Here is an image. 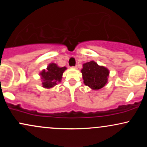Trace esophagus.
I'll return each mask as SVG.
<instances>
[{
  "instance_id": "esophagus-1",
  "label": "esophagus",
  "mask_w": 147,
  "mask_h": 147,
  "mask_svg": "<svg viewBox=\"0 0 147 147\" xmlns=\"http://www.w3.org/2000/svg\"><path fill=\"white\" fill-rule=\"evenodd\" d=\"M71 68H75V69H77V66H72Z\"/></svg>"
}]
</instances>
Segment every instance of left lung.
<instances>
[{
  "mask_svg": "<svg viewBox=\"0 0 147 147\" xmlns=\"http://www.w3.org/2000/svg\"><path fill=\"white\" fill-rule=\"evenodd\" d=\"M81 71L84 83L93 90H99L107 83L109 70L104 66H99L93 61L84 63Z\"/></svg>",
  "mask_w": 147,
  "mask_h": 147,
  "instance_id": "8db88e82",
  "label": "left lung"
}]
</instances>
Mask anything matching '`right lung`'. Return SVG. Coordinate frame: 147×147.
<instances>
[{
    "instance_id": "add662e5",
    "label": "right lung",
    "mask_w": 147,
    "mask_h": 147,
    "mask_svg": "<svg viewBox=\"0 0 147 147\" xmlns=\"http://www.w3.org/2000/svg\"><path fill=\"white\" fill-rule=\"evenodd\" d=\"M66 69L65 67L59 68L55 63H50L47 70H43L41 73V79H43V86L46 88H50L57 85L61 82L62 75Z\"/></svg>"
}]
</instances>
